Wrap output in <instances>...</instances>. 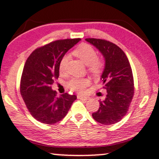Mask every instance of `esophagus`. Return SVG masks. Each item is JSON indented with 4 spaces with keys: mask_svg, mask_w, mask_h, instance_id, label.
<instances>
[{
    "mask_svg": "<svg viewBox=\"0 0 159 159\" xmlns=\"http://www.w3.org/2000/svg\"><path fill=\"white\" fill-rule=\"evenodd\" d=\"M77 97H78V99H84V100H88V99H89V97H84V96H81V95H77Z\"/></svg>",
    "mask_w": 159,
    "mask_h": 159,
    "instance_id": "1",
    "label": "esophagus"
}]
</instances>
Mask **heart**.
Returning <instances> with one entry per match:
<instances>
[{"mask_svg":"<svg viewBox=\"0 0 159 159\" xmlns=\"http://www.w3.org/2000/svg\"><path fill=\"white\" fill-rule=\"evenodd\" d=\"M73 54L81 60L83 63L88 66V71L94 75L99 74L103 67V61L97 57V51L88 43H81L73 50ZM68 57L65 56L60 62V71L62 72L67 63ZM90 84V80L88 78H71L67 83L68 88L71 90L82 92L87 86Z\"/></svg>","mask_w":159,"mask_h":159,"instance_id":"1","label":"heart"}]
</instances>
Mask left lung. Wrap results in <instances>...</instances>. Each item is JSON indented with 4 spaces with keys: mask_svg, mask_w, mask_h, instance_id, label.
<instances>
[{
    "mask_svg": "<svg viewBox=\"0 0 159 159\" xmlns=\"http://www.w3.org/2000/svg\"><path fill=\"white\" fill-rule=\"evenodd\" d=\"M102 54L105 67L101 81L107 92L105 99L92 114L93 119L102 125L117 123L127 114L134 93V78L128 57L119 47L110 41L86 38Z\"/></svg>",
    "mask_w": 159,
    "mask_h": 159,
    "instance_id": "obj_1",
    "label": "left lung"
}]
</instances>
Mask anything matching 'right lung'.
<instances>
[{
	"label": "right lung",
	"instance_id": "add662e5",
	"mask_svg": "<svg viewBox=\"0 0 159 159\" xmlns=\"http://www.w3.org/2000/svg\"><path fill=\"white\" fill-rule=\"evenodd\" d=\"M80 38L58 40L36 49L26 60L20 82V93L33 118L53 125L66 116L75 95L66 93L57 97L51 85L59 78L60 62Z\"/></svg>",
	"mask_w": 159,
	"mask_h": 159
}]
</instances>
